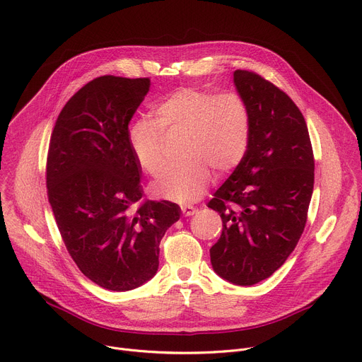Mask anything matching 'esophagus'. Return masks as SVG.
Here are the masks:
<instances>
[{"instance_id": "obj_1", "label": "esophagus", "mask_w": 362, "mask_h": 362, "mask_svg": "<svg viewBox=\"0 0 362 362\" xmlns=\"http://www.w3.org/2000/svg\"><path fill=\"white\" fill-rule=\"evenodd\" d=\"M182 214H183V216H193L194 214H197V209L194 208V206L185 204V206H182Z\"/></svg>"}]
</instances>
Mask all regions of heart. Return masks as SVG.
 I'll return each instance as SVG.
<instances>
[{
	"instance_id": "b5f03b06",
	"label": "heart",
	"mask_w": 362,
	"mask_h": 362,
	"mask_svg": "<svg viewBox=\"0 0 362 362\" xmlns=\"http://www.w3.org/2000/svg\"><path fill=\"white\" fill-rule=\"evenodd\" d=\"M153 122H136L129 144L139 168L159 175L166 165L165 136L186 134L183 156L187 163L169 168L151 190L160 199L189 203L199 199L212 182L215 169L228 173L243 160L250 140V115L235 91L212 93L180 88L151 110Z\"/></svg>"
}]
</instances>
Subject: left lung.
I'll list each match as a JSON object with an SVG mask.
<instances>
[{"mask_svg": "<svg viewBox=\"0 0 362 362\" xmlns=\"http://www.w3.org/2000/svg\"><path fill=\"white\" fill-rule=\"evenodd\" d=\"M233 83L250 115L243 160L208 203L223 223L211 247L214 271L250 286L269 278L295 249L314 190V153L305 119L276 86L246 70Z\"/></svg>", "mask_w": 362, "mask_h": 362, "instance_id": "1", "label": "left lung"}]
</instances>
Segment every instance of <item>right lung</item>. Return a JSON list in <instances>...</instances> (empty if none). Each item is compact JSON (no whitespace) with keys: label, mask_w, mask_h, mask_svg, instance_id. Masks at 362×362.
<instances>
[{"label":"right lung","mask_w":362,"mask_h":362,"mask_svg":"<svg viewBox=\"0 0 362 362\" xmlns=\"http://www.w3.org/2000/svg\"><path fill=\"white\" fill-rule=\"evenodd\" d=\"M148 88L150 78H94L67 101L48 147L47 193L60 235L78 269L109 291L156 275L160 240L182 214L176 203L141 197L129 123Z\"/></svg>","instance_id":"right-lung-1"}]
</instances>
